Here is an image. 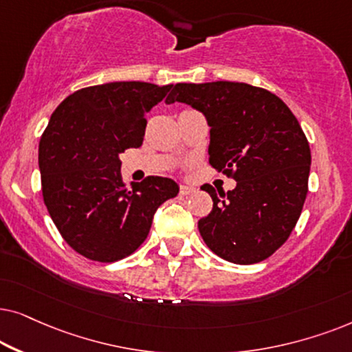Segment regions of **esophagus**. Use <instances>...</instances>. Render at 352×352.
<instances>
[{
  "label": "esophagus",
  "instance_id": "esophagus-1",
  "mask_svg": "<svg viewBox=\"0 0 352 352\" xmlns=\"http://www.w3.org/2000/svg\"><path fill=\"white\" fill-rule=\"evenodd\" d=\"M195 191H196L195 186H191V185H180V195L188 196L191 193H195Z\"/></svg>",
  "mask_w": 352,
  "mask_h": 352
}]
</instances>
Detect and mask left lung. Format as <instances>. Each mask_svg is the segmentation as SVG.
Returning <instances> with one entry per match:
<instances>
[{"label": "left lung", "instance_id": "obj_1", "mask_svg": "<svg viewBox=\"0 0 352 352\" xmlns=\"http://www.w3.org/2000/svg\"><path fill=\"white\" fill-rule=\"evenodd\" d=\"M185 102L210 129L209 164L233 175L227 193L198 222L209 250L233 264L274 254L293 232L307 195L311 149L289 107L264 88L238 82L177 83L166 102Z\"/></svg>", "mask_w": 352, "mask_h": 352}]
</instances>
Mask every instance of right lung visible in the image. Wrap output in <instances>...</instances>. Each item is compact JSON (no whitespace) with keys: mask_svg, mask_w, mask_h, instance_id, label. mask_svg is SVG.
Segmentation results:
<instances>
[{"mask_svg":"<svg viewBox=\"0 0 352 352\" xmlns=\"http://www.w3.org/2000/svg\"><path fill=\"white\" fill-rule=\"evenodd\" d=\"M172 85L111 82L82 88L51 114L38 146L46 209L67 245L98 262L127 257L146 240L164 201L179 195L166 177L122 182L120 154L142 146L146 119Z\"/></svg>","mask_w":352,"mask_h":352,"instance_id":"right-lung-1","label":"right lung"}]
</instances>
